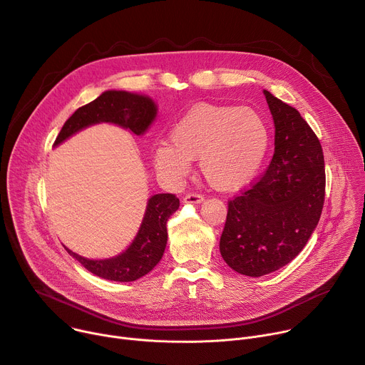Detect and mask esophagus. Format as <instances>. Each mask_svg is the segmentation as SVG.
<instances>
[{
    "label": "esophagus",
    "instance_id": "esophagus-1",
    "mask_svg": "<svg viewBox=\"0 0 365 365\" xmlns=\"http://www.w3.org/2000/svg\"><path fill=\"white\" fill-rule=\"evenodd\" d=\"M183 202L185 203H200V202H203V196L200 193H193L192 192V193L185 195Z\"/></svg>",
    "mask_w": 365,
    "mask_h": 365
}]
</instances>
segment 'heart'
Here are the masks:
<instances>
[{"label":"heart","instance_id":"heart-1","mask_svg":"<svg viewBox=\"0 0 365 365\" xmlns=\"http://www.w3.org/2000/svg\"><path fill=\"white\" fill-rule=\"evenodd\" d=\"M169 140L154 150L159 172L179 179L199 159L200 173L214 189L237 190L262 166L270 135L252 108L199 103L173 125Z\"/></svg>","mask_w":365,"mask_h":365}]
</instances>
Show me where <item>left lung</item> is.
<instances>
[{
    "label": "left lung",
    "instance_id": "left-lung-1",
    "mask_svg": "<svg viewBox=\"0 0 365 365\" xmlns=\"http://www.w3.org/2000/svg\"><path fill=\"white\" fill-rule=\"evenodd\" d=\"M276 138L266 172L228 200L220 251L240 274L259 277L290 263L315 231L325 202L319 138L289 103L264 91Z\"/></svg>",
    "mask_w": 365,
    "mask_h": 365
}]
</instances>
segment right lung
<instances>
[{
	"label": "right lung",
	"instance_id": "obj_1",
	"mask_svg": "<svg viewBox=\"0 0 365 365\" xmlns=\"http://www.w3.org/2000/svg\"><path fill=\"white\" fill-rule=\"evenodd\" d=\"M154 117L155 106L150 98L125 91H107L78 108L68 118L55 140V145L96 123H114L140 135L148 128ZM178 207L179 199L173 193L151 196L135 240L123 254L114 258L88 259L66 250L95 276L114 282H134L151 272L160 262L168 244L166 222Z\"/></svg>",
	"mask_w": 365,
	"mask_h": 365
}]
</instances>
